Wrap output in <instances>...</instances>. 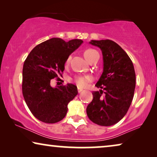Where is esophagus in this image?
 Returning <instances> with one entry per match:
<instances>
[{
	"label": "esophagus",
	"instance_id": "34e87169",
	"mask_svg": "<svg viewBox=\"0 0 157 157\" xmlns=\"http://www.w3.org/2000/svg\"><path fill=\"white\" fill-rule=\"evenodd\" d=\"M77 91H78V93H80L82 91H83V89L82 88H80V87H77Z\"/></svg>",
	"mask_w": 157,
	"mask_h": 157
}]
</instances>
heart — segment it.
<instances>
[{"label":"heart","mask_w":157,"mask_h":157,"mask_svg":"<svg viewBox=\"0 0 157 157\" xmlns=\"http://www.w3.org/2000/svg\"><path fill=\"white\" fill-rule=\"evenodd\" d=\"M98 52L93 49H87L84 52V56L87 61H90L92 57L97 54ZM71 57L70 56L66 61V64H69L70 62ZM92 80V77L90 75H80V76H77L74 78V82L78 85L79 87H85L86 86L87 83Z\"/></svg>","instance_id":"obj_1"}]
</instances>
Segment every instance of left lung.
I'll return each instance as SVG.
<instances>
[{"label": "left lung", "mask_w": 157, "mask_h": 157, "mask_svg": "<svg viewBox=\"0 0 157 157\" xmlns=\"http://www.w3.org/2000/svg\"><path fill=\"white\" fill-rule=\"evenodd\" d=\"M99 47L103 59V72L93 91V98L87 107L90 120L102 126L119 122L126 114L132 102L136 87L133 62L126 52L113 41L91 40Z\"/></svg>", "instance_id": "obj_1"}]
</instances>
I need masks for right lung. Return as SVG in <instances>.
I'll return each instance as SVG.
<instances>
[{"instance_id":"obj_1","label":"right lung","mask_w":157,"mask_h":157,"mask_svg":"<svg viewBox=\"0 0 157 157\" xmlns=\"http://www.w3.org/2000/svg\"><path fill=\"white\" fill-rule=\"evenodd\" d=\"M82 42L81 39L65 41L52 38L36 46L26 57L22 93L31 113L38 120L54 124L65 117L68 103L78 93L77 86L67 83L52 87L50 83L52 79L62 76L69 56Z\"/></svg>"}]
</instances>
